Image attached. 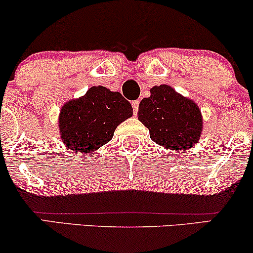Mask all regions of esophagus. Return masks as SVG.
Listing matches in <instances>:
<instances>
[{"instance_id":"34e87169","label":"esophagus","mask_w":253,"mask_h":253,"mask_svg":"<svg viewBox=\"0 0 253 253\" xmlns=\"http://www.w3.org/2000/svg\"><path fill=\"white\" fill-rule=\"evenodd\" d=\"M138 107H139V101L138 100L133 101L132 108H133V114L134 115H137V113H138Z\"/></svg>"}]
</instances>
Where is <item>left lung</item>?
<instances>
[{"mask_svg": "<svg viewBox=\"0 0 253 253\" xmlns=\"http://www.w3.org/2000/svg\"><path fill=\"white\" fill-rule=\"evenodd\" d=\"M138 120L149 129L153 142L169 150L189 149L201 136L199 107L167 84L153 87L151 96L140 101Z\"/></svg>", "mask_w": 253, "mask_h": 253, "instance_id": "8db88e82", "label": "left lung"}]
</instances>
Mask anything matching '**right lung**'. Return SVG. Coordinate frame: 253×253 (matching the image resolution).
Listing matches in <instances>:
<instances>
[{
	"instance_id": "obj_1",
	"label": "right lung",
	"mask_w": 253,
	"mask_h": 253,
	"mask_svg": "<svg viewBox=\"0 0 253 253\" xmlns=\"http://www.w3.org/2000/svg\"><path fill=\"white\" fill-rule=\"evenodd\" d=\"M132 116L130 102L119 91L91 87L86 95L62 107L61 140L75 152H94L113 138L117 126Z\"/></svg>"
}]
</instances>
